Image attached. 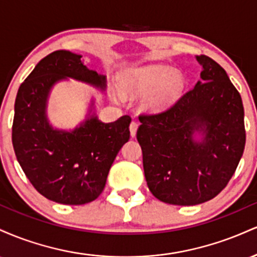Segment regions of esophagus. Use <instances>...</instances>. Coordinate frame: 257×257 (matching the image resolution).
Returning a JSON list of instances; mask_svg holds the SVG:
<instances>
[{"label":"esophagus","mask_w":257,"mask_h":257,"mask_svg":"<svg viewBox=\"0 0 257 257\" xmlns=\"http://www.w3.org/2000/svg\"><path fill=\"white\" fill-rule=\"evenodd\" d=\"M138 126H139L138 122H134V120H133V122L131 123V125H129V131H131V135H132V138H135V135H137Z\"/></svg>","instance_id":"34e87169"}]
</instances>
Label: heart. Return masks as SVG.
<instances>
[{
  "label": "heart",
  "instance_id": "b5f03b06",
  "mask_svg": "<svg viewBox=\"0 0 257 257\" xmlns=\"http://www.w3.org/2000/svg\"><path fill=\"white\" fill-rule=\"evenodd\" d=\"M185 87L184 76L167 65H147L133 67L124 73L120 88L133 95H145L149 110L161 111L173 105ZM118 96V95H117Z\"/></svg>",
  "mask_w": 257,
  "mask_h": 257
}]
</instances>
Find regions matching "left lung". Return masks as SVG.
<instances>
[{"instance_id":"1","label":"left lung","mask_w":257,"mask_h":257,"mask_svg":"<svg viewBox=\"0 0 257 257\" xmlns=\"http://www.w3.org/2000/svg\"><path fill=\"white\" fill-rule=\"evenodd\" d=\"M196 59L202 79L193 89L168 110L139 117L147 186L168 204L197 205L216 197L245 146L240 94L216 61L206 55Z\"/></svg>"}]
</instances>
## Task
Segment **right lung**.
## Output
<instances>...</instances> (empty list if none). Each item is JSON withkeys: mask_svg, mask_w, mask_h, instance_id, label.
<instances>
[{"mask_svg": "<svg viewBox=\"0 0 257 257\" xmlns=\"http://www.w3.org/2000/svg\"><path fill=\"white\" fill-rule=\"evenodd\" d=\"M81 58L55 51L35 66L18 90L12 128L14 152L32 186L49 200L69 205L98 198L117 153L131 137V117L101 122L94 99L83 122L71 131L49 122L48 99L59 82L71 78L106 90V76L88 69Z\"/></svg>", "mask_w": 257, "mask_h": 257, "instance_id": "right-lung-1", "label": "right lung"}]
</instances>
